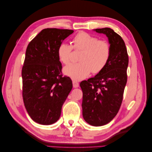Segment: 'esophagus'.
<instances>
[{
	"label": "esophagus",
	"instance_id": "obj_1",
	"mask_svg": "<svg viewBox=\"0 0 152 152\" xmlns=\"http://www.w3.org/2000/svg\"><path fill=\"white\" fill-rule=\"evenodd\" d=\"M72 83H73V87H74V88H77V87H78L79 86V82H78L76 81V80H73Z\"/></svg>",
	"mask_w": 152,
	"mask_h": 152
}]
</instances>
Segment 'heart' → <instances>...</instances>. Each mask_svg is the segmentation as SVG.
I'll return each instance as SVG.
<instances>
[{
    "instance_id": "1",
    "label": "heart",
    "mask_w": 152,
    "mask_h": 152,
    "mask_svg": "<svg viewBox=\"0 0 152 152\" xmlns=\"http://www.w3.org/2000/svg\"><path fill=\"white\" fill-rule=\"evenodd\" d=\"M72 49L80 50L78 59L79 62L66 66L63 72L75 80L85 79L91 72L94 74L102 72L107 66L111 54V48L107 40H100L85 31L79 32L73 37L72 45L65 42L59 45L58 57L64 65L70 62Z\"/></svg>"
}]
</instances>
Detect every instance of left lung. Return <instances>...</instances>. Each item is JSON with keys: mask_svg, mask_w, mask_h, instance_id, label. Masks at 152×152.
I'll return each instance as SVG.
<instances>
[{"mask_svg": "<svg viewBox=\"0 0 152 152\" xmlns=\"http://www.w3.org/2000/svg\"><path fill=\"white\" fill-rule=\"evenodd\" d=\"M94 30L107 36L111 54L103 70L94 77L82 81L80 86L83 93L84 120L91 126H102L111 121L121 108L127 80L129 57L124 40L112 29Z\"/></svg>", "mask_w": 152, "mask_h": 152, "instance_id": "left-lung-1", "label": "left lung"}]
</instances>
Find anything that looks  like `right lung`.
Wrapping results in <instances>:
<instances>
[{
  "label": "right lung",
  "mask_w": 152,
  "mask_h": 152,
  "mask_svg": "<svg viewBox=\"0 0 152 152\" xmlns=\"http://www.w3.org/2000/svg\"><path fill=\"white\" fill-rule=\"evenodd\" d=\"M73 32L45 28L27 46L21 71L23 99L30 117L38 124L50 125L58 120L72 89L70 78L63 77L57 49Z\"/></svg>",
  "instance_id": "1"
}]
</instances>
